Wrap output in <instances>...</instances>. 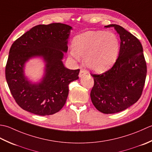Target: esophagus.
Returning a JSON list of instances; mask_svg holds the SVG:
<instances>
[{
  "mask_svg": "<svg viewBox=\"0 0 152 152\" xmlns=\"http://www.w3.org/2000/svg\"><path fill=\"white\" fill-rule=\"evenodd\" d=\"M85 74H86V72H85V71L83 70V69H80L79 76V77H82L83 75H85Z\"/></svg>",
  "mask_w": 152,
  "mask_h": 152,
  "instance_id": "esophagus-1",
  "label": "esophagus"
}]
</instances>
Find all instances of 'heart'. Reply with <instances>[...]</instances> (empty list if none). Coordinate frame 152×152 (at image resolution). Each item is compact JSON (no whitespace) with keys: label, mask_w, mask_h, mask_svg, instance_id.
I'll return each instance as SVG.
<instances>
[{"label":"heart","mask_w":152,"mask_h":152,"mask_svg":"<svg viewBox=\"0 0 152 152\" xmlns=\"http://www.w3.org/2000/svg\"><path fill=\"white\" fill-rule=\"evenodd\" d=\"M71 55L85 58L89 69L103 72L113 66L119 51V42L115 33L104 31H89L73 39Z\"/></svg>","instance_id":"b5f03b06"}]
</instances>
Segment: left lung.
Instances as JSON below:
<instances>
[{"mask_svg": "<svg viewBox=\"0 0 152 152\" xmlns=\"http://www.w3.org/2000/svg\"><path fill=\"white\" fill-rule=\"evenodd\" d=\"M121 39L119 57L113 67L100 75L91 74L94 85L92 104L100 112L115 113L126 110L140 98L147 73L143 48L139 40L123 27L110 24Z\"/></svg>", "mask_w": 152, "mask_h": 152, "instance_id": "8db88e82", "label": "left lung"}]
</instances>
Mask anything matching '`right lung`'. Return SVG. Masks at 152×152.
<instances>
[{"instance_id":"right-lung-1","label":"right lung","mask_w":152,"mask_h":152,"mask_svg":"<svg viewBox=\"0 0 152 152\" xmlns=\"http://www.w3.org/2000/svg\"><path fill=\"white\" fill-rule=\"evenodd\" d=\"M72 29L60 23L38 25L11 46L6 79L12 96L23 110L36 115H49L58 112L66 104L68 86L79 79L80 71L67 69L62 62ZM33 57H42L46 63L45 76L37 84H32L24 74V64Z\"/></svg>"}]
</instances>
